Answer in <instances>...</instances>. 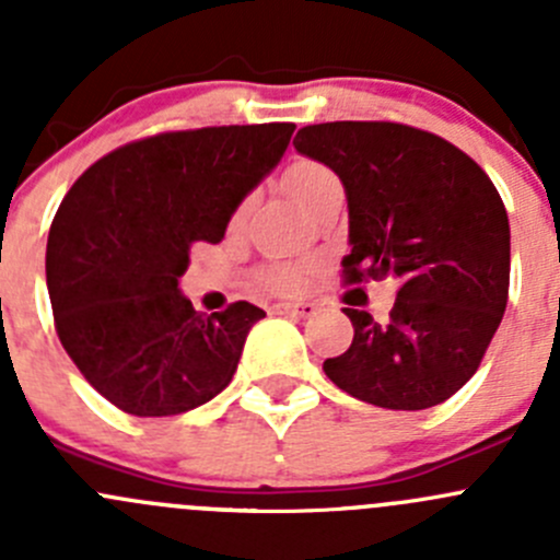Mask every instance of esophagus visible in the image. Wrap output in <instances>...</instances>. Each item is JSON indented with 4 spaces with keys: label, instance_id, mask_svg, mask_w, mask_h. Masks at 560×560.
Wrapping results in <instances>:
<instances>
[{
    "label": "esophagus",
    "instance_id": "34e87169",
    "mask_svg": "<svg viewBox=\"0 0 560 560\" xmlns=\"http://www.w3.org/2000/svg\"><path fill=\"white\" fill-rule=\"evenodd\" d=\"M273 312L284 316H295V319H308V316L316 314V306L314 303H279Z\"/></svg>",
    "mask_w": 560,
    "mask_h": 560
}]
</instances>
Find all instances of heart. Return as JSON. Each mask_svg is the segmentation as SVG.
<instances>
[{"label": "heart", "mask_w": 560, "mask_h": 560, "mask_svg": "<svg viewBox=\"0 0 560 560\" xmlns=\"http://www.w3.org/2000/svg\"><path fill=\"white\" fill-rule=\"evenodd\" d=\"M284 184H287V189H290V195L295 197L298 206L306 211V208L312 206L314 197L319 195L325 186L338 184V178L327 171L325 165H319V162L301 160V162H295V165L287 167ZM265 281H268L270 287H279V290H295V287L301 284V270L273 268L265 273Z\"/></svg>", "instance_id": "heart-1"}]
</instances>
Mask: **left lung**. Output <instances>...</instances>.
<instances>
[{"label":"left lung","instance_id":"8db88e82","mask_svg":"<svg viewBox=\"0 0 560 560\" xmlns=\"http://www.w3.org/2000/svg\"><path fill=\"white\" fill-rule=\"evenodd\" d=\"M292 145L347 191V281L398 279L389 319L343 308L354 338L325 360L327 380L382 409L444 404L477 374L510 295V219L493 180L406 124H314Z\"/></svg>","mask_w":560,"mask_h":560}]
</instances>
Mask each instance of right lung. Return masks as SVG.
Here are the masks:
<instances>
[{
	"instance_id": "right-lung-1",
	"label": "right lung",
	"mask_w": 560,
	"mask_h": 560,
	"mask_svg": "<svg viewBox=\"0 0 560 560\" xmlns=\"http://www.w3.org/2000/svg\"><path fill=\"white\" fill-rule=\"evenodd\" d=\"M295 124L162 132L121 145L72 184L45 252L61 347L135 417L208 404L233 382L262 308H191L189 248L219 244L244 197L284 156Z\"/></svg>"
}]
</instances>
